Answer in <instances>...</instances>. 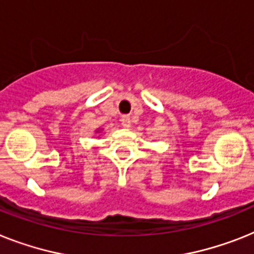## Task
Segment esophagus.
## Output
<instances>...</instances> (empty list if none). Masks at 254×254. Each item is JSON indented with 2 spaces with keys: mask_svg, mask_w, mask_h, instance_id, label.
<instances>
[{
  "mask_svg": "<svg viewBox=\"0 0 254 254\" xmlns=\"http://www.w3.org/2000/svg\"><path fill=\"white\" fill-rule=\"evenodd\" d=\"M131 118H129L128 115H125V117H122V126L123 127H126V128H129L131 127Z\"/></svg>",
  "mask_w": 254,
  "mask_h": 254,
  "instance_id": "esophagus-1",
  "label": "esophagus"
}]
</instances>
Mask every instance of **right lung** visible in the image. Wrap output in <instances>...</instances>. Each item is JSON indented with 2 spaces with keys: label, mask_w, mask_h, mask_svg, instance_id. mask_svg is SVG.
Wrapping results in <instances>:
<instances>
[{
  "label": "right lung",
  "mask_w": 254,
  "mask_h": 254,
  "mask_svg": "<svg viewBox=\"0 0 254 254\" xmlns=\"http://www.w3.org/2000/svg\"><path fill=\"white\" fill-rule=\"evenodd\" d=\"M100 132H101V129H100V128L96 129V133H100Z\"/></svg>",
  "instance_id": "obj_1"
}]
</instances>
